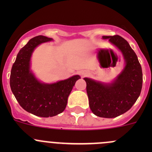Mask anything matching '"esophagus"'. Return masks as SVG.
<instances>
[{
	"label": "esophagus",
	"mask_w": 152,
	"mask_h": 152,
	"mask_svg": "<svg viewBox=\"0 0 152 152\" xmlns=\"http://www.w3.org/2000/svg\"><path fill=\"white\" fill-rule=\"evenodd\" d=\"M79 74H80L82 77H83V76H87V75L88 74V72H87V70H82V71H80Z\"/></svg>",
	"instance_id": "1"
}]
</instances>
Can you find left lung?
Segmentation results:
<instances>
[{"mask_svg": "<svg viewBox=\"0 0 152 152\" xmlns=\"http://www.w3.org/2000/svg\"><path fill=\"white\" fill-rule=\"evenodd\" d=\"M122 53L125 65L122 71L110 83L84 78L87 84L89 106L93 114L99 117L113 118L131 109L140 94L142 73L134 50L123 37L103 36Z\"/></svg>", "mask_w": 152, "mask_h": 152, "instance_id": "obj_1", "label": "left lung"}]
</instances>
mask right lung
Segmentation results:
<instances>
[{"instance_id":"add662e5","label":"right lung","mask_w":152,"mask_h":152,"mask_svg":"<svg viewBox=\"0 0 152 152\" xmlns=\"http://www.w3.org/2000/svg\"><path fill=\"white\" fill-rule=\"evenodd\" d=\"M52 40L42 35L31 39L20 50L11 70V90L18 103L28 113L43 118L53 117L65 110L73 87L81 79L75 75L50 84L37 79L31 70L32 53L38 45Z\"/></svg>"}]
</instances>
